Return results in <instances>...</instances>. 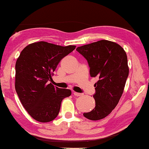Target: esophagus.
Segmentation results:
<instances>
[{"label": "esophagus", "instance_id": "esophagus-1", "mask_svg": "<svg viewBox=\"0 0 149 149\" xmlns=\"http://www.w3.org/2000/svg\"><path fill=\"white\" fill-rule=\"evenodd\" d=\"M74 95L75 96H77V97H80V96L83 95V93H77V92H74Z\"/></svg>", "mask_w": 149, "mask_h": 149}]
</instances>
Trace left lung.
Here are the masks:
<instances>
[{"label": "left lung", "mask_w": 149, "mask_h": 149, "mask_svg": "<svg viewBox=\"0 0 149 149\" xmlns=\"http://www.w3.org/2000/svg\"><path fill=\"white\" fill-rule=\"evenodd\" d=\"M76 50L88 62L90 76L99 78L94 85L95 107L84 116L92 121L102 119L114 109L123 93L129 72L126 52L120 45L106 40L77 47Z\"/></svg>", "instance_id": "obj_1"}]
</instances>
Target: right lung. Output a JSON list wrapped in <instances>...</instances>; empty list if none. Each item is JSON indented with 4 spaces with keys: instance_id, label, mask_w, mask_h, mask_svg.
Masks as SVG:
<instances>
[{
    "instance_id": "right-lung-1",
    "label": "right lung",
    "mask_w": 149,
    "mask_h": 149,
    "mask_svg": "<svg viewBox=\"0 0 149 149\" xmlns=\"http://www.w3.org/2000/svg\"><path fill=\"white\" fill-rule=\"evenodd\" d=\"M75 47L34 42L26 46L16 60V91L23 107L36 121L54 120L60 111L62 101L72 94L70 89L54 87L49 81L62 59Z\"/></svg>"
}]
</instances>
